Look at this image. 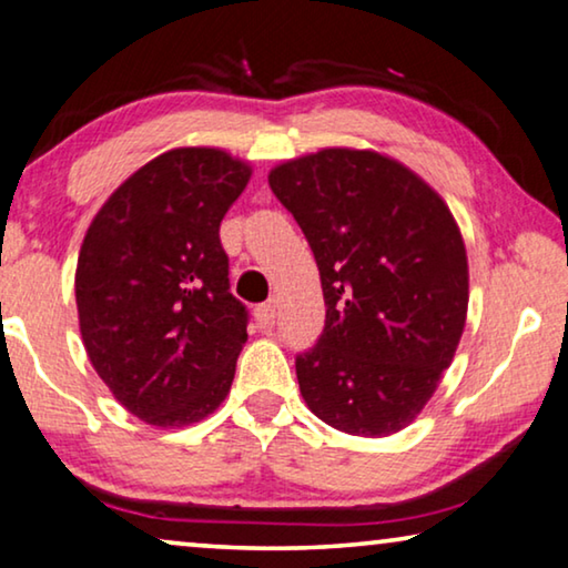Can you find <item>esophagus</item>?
Returning <instances> with one entry per match:
<instances>
[{"label": "esophagus", "instance_id": "34e87169", "mask_svg": "<svg viewBox=\"0 0 568 568\" xmlns=\"http://www.w3.org/2000/svg\"><path fill=\"white\" fill-rule=\"evenodd\" d=\"M275 301H267L262 303V306L254 308V318H257V324L262 326V329H270V326L275 324Z\"/></svg>", "mask_w": 568, "mask_h": 568}]
</instances>
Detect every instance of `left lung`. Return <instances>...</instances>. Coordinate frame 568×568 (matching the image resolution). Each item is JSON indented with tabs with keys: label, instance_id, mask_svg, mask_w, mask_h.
I'll return each instance as SVG.
<instances>
[{
	"label": "left lung",
	"instance_id": "1",
	"mask_svg": "<svg viewBox=\"0 0 568 568\" xmlns=\"http://www.w3.org/2000/svg\"><path fill=\"white\" fill-rule=\"evenodd\" d=\"M267 180L308 239L326 303L322 337L295 357L303 402L339 433H398L440 386L466 326L468 257L450 207L373 149L287 159Z\"/></svg>",
	"mask_w": 568,
	"mask_h": 568
}]
</instances>
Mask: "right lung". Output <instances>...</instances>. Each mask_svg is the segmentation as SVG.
<instances>
[{"mask_svg": "<svg viewBox=\"0 0 568 568\" xmlns=\"http://www.w3.org/2000/svg\"><path fill=\"white\" fill-rule=\"evenodd\" d=\"M252 166L213 146L135 170L87 229L77 311L87 357L133 417L187 427L226 398L246 342L219 229Z\"/></svg>", "mask_w": 568, "mask_h": 568, "instance_id": "obj_1", "label": "right lung"}]
</instances>
